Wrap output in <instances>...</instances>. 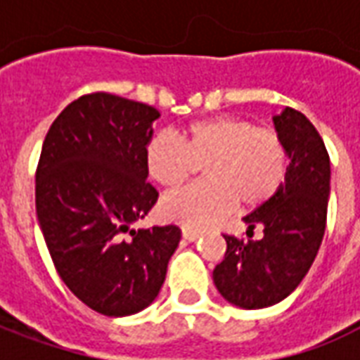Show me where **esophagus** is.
<instances>
[{"label": "esophagus", "mask_w": 360, "mask_h": 360, "mask_svg": "<svg viewBox=\"0 0 360 360\" xmlns=\"http://www.w3.org/2000/svg\"><path fill=\"white\" fill-rule=\"evenodd\" d=\"M183 237H185L187 241H196V239H200V231L191 229V227H183Z\"/></svg>", "instance_id": "34e87169"}]
</instances>
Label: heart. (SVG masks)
<instances>
[{
  "label": "heart",
  "instance_id": "heart-1",
  "mask_svg": "<svg viewBox=\"0 0 360 360\" xmlns=\"http://www.w3.org/2000/svg\"><path fill=\"white\" fill-rule=\"evenodd\" d=\"M287 146L276 131L231 115L195 121L181 139L162 133L146 146V169L175 191L202 165V183L167 196L162 214L185 227H208L239 208L262 206L283 185Z\"/></svg>",
  "mask_w": 360,
  "mask_h": 360
}]
</instances>
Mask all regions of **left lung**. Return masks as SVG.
<instances>
[{"instance_id": "obj_1", "label": "left lung", "mask_w": 360, "mask_h": 360, "mask_svg": "<svg viewBox=\"0 0 360 360\" xmlns=\"http://www.w3.org/2000/svg\"><path fill=\"white\" fill-rule=\"evenodd\" d=\"M276 133L287 146V175L278 195L247 214V235L262 229L257 241L224 235L227 250L214 268L219 295L239 309L278 304L293 293L320 249L330 198V158L324 141L301 111L285 108L274 115Z\"/></svg>"}]
</instances>
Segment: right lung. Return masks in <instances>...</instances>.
<instances>
[{
    "label": "right lung",
    "mask_w": 360,
    "mask_h": 360,
    "mask_svg": "<svg viewBox=\"0 0 360 360\" xmlns=\"http://www.w3.org/2000/svg\"><path fill=\"white\" fill-rule=\"evenodd\" d=\"M158 117L152 105L121 96H81L51 123L38 162L36 214L56 270L105 316L152 304L181 241L177 226L133 227L158 200L146 183Z\"/></svg>",
    "instance_id": "right-lung-1"
}]
</instances>
